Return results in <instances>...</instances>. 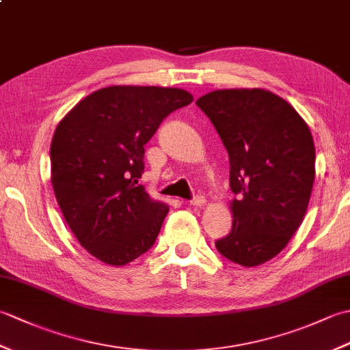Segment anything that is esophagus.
Returning <instances> with one entry per match:
<instances>
[{
  "mask_svg": "<svg viewBox=\"0 0 350 350\" xmlns=\"http://www.w3.org/2000/svg\"><path fill=\"white\" fill-rule=\"evenodd\" d=\"M191 204L196 206V207H202L206 204V198L203 196H196L194 198L191 200Z\"/></svg>",
  "mask_w": 350,
  "mask_h": 350,
  "instance_id": "esophagus-1",
  "label": "esophagus"
}]
</instances>
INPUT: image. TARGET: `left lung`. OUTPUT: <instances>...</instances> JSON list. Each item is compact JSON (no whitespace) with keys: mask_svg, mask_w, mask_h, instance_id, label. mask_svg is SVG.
Here are the masks:
<instances>
[{"mask_svg":"<svg viewBox=\"0 0 350 350\" xmlns=\"http://www.w3.org/2000/svg\"><path fill=\"white\" fill-rule=\"evenodd\" d=\"M197 107L228 152L233 227L215 242L245 267L284 250L306 217L314 182V143L307 123L280 96L262 88L215 90Z\"/></svg>","mask_w":350,"mask_h":350,"instance_id":"obj_1","label":"left lung"}]
</instances>
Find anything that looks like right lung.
Masks as SVG:
<instances>
[{
  "label": "right lung",
  "instance_id": "add662e5",
  "mask_svg": "<svg viewBox=\"0 0 350 350\" xmlns=\"http://www.w3.org/2000/svg\"><path fill=\"white\" fill-rule=\"evenodd\" d=\"M192 100L182 88L113 85L88 94L58 123L52 188L72 233L100 262L123 266L153 247L168 206L137 185L144 144Z\"/></svg>",
  "mask_w": 350,
  "mask_h": 350
}]
</instances>
